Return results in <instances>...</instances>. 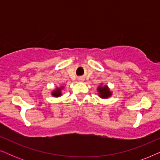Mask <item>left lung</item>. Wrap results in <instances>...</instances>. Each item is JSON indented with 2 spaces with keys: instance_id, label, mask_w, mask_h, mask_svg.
<instances>
[{
  "instance_id": "left-lung-1",
  "label": "left lung",
  "mask_w": 160,
  "mask_h": 160,
  "mask_svg": "<svg viewBox=\"0 0 160 160\" xmlns=\"http://www.w3.org/2000/svg\"><path fill=\"white\" fill-rule=\"evenodd\" d=\"M98 92H99L100 97H101L102 98H107L110 97L111 95V92H110V90H109V89L108 88V87H107L106 85L104 87L100 86L98 88Z\"/></svg>"
}]
</instances>
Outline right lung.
<instances>
[{
	"mask_svg": "<svg viewBox=\"0 0 160 160\" xmlns=\"http://www.w3.org/2000/svg\"><path fill=\"white\" fill-rule=\"evenodd\" d=\"M63 88V87H60V88H57L56 90L52 92V95L54 96V97H59V96L61 95V89Z\"/></svg>",
	"mask_w": 160,
	"mask_h": 160,
	"instance_id": "obj_1",
	"label": "right lung"
}]
</instances>
